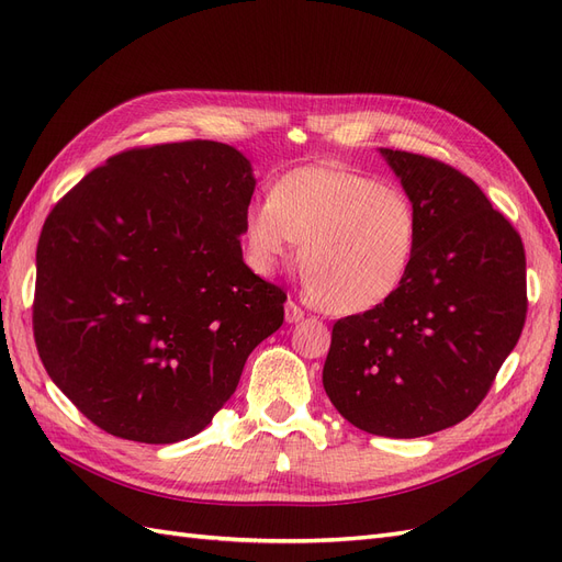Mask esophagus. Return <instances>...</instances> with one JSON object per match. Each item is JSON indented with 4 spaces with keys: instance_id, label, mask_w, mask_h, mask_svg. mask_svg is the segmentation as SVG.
Instances as JSON below:
<instances>
[{
    "instance_id": "obj_1",
    "label": "esophagus",
    "mask_w": 562,
    "mask_h": 562,
    "mask_svg": "<svg viewBox=\"0 0 562 562\" xmlns=\"http://www.w3.org/2000/svg\"><path fill=\"white\" fill-rule=\"evenodd\" d=\"M304 318V312L300 310V304L295 300H288L285 302V321L288 323H297Z\"/></svg>"
}]
</instances>
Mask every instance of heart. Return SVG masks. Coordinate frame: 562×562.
Here are the masks:
<instances>
[{"label":"heart","instance_id":"b5f03b06","mask_svg":"<svg viewBox=\"0 0 562 562\" xmlns=\"http://www.w3.org/2000/svg\"><path fill=\"white\" fill-rule=\"evenodd\" d=\"M295 244L323 310L363 314L396 295L419 244L415 203L398 187L339 166H302L281 176L269 199L244 213L248 262L271 274Z\"/></svg>","mask_w":562,"mask_h":562}]
</instances>
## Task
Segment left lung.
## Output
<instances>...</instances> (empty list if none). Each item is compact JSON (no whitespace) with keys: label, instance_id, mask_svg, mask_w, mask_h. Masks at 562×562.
Listing matches in <instances>:
<instances>
[{"label":"left lung","instance_id":"obj_1","mask_svg":"<svg viewBox=\"0 0 562 562\" xmlns=\"http://www.w3.org/2000/svg\"><path fill=\"white\" fill-rule=\"evenodd\" d=\"M380 155L419 215L405 283L380 307L339 318L323 389L361 431L417 438L481 405L525 326V248L481 187L413 151Z\"/></svg>","mask_w":562,"mask_h":562}]
</instances>
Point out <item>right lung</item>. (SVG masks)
Returning <instances> with one entry per match:
<instances>
[{"mask_svg": "<svg viewBox=\"0 0 562 562\" xmlns=\"http://www.w3.org/2000/svg\"><path fill=\"white\" fill-rule=\"evenodd\" d=\"M250 161L187 140L114 155L48 213L32 326L77 411L138 443L206 429L285 293L244 262Z\"/></svg>", "mask_w": 562, "mask_h": 562, "instance_id": "add662e5", "label": "right lung"}]
</instances>
